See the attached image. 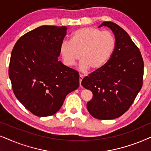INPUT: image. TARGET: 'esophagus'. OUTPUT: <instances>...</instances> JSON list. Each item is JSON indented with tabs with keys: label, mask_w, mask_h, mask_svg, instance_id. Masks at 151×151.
<instances>
[{
	"label": "esophagus",
	"mask_w": 151,
	"mask_h": 151,
	"mask_svg": "<svg viewBox=\"0 0 151 151\" xmlns=\"http://www.w3.org/2000/svg\"><path fill=\"white\" fill-rule=\"evenodd\" d=\"M83 75H82V74H80V77H79V82H80V86H81V82H82V80L83 79Z\"/></svg>",
	"instance_id": "esophagus-1"
}]
</instances>
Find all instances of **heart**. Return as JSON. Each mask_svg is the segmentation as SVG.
<instances>
[{"label":"heart","instance_id":"heart-1","mask_svg":"<svg viewBox=\"0 0 151 151\" xmlns=\"http://www.w3.org/2000/svg\"><path fill=\"white\" fill-rule=\"evenodd\" d=\"M115 47V39L112 33L84 27L73 33L71 42H63L60 53L64 63L68 67L75 65L81 55L80 69L86 72L89 69L93 71L101 69L110 59Z\"/></svg>","mask_w":151,"mask_h":151}]
</instances>
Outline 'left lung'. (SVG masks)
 <instances>
[{
	"mask_svg": "<svg viewBox=\"0 0 151 151\" xmlns=\"http://www.w3.org/2000/svg\"><path fill=\"white\" fill-rule=\"evenodd\" d=\"M112 30L115 47L108 62L82 80L93 93L86 107L93 117L113 119L129 110L143 84L144 61L129 34L117 24L105 21L100 27Z\"/></svg>",
	"mask_w": 151,
	"mask_h": 151,
	"instance_id": "obj_1",
	"label": "left lung"
}]
</instances>
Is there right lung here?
I'll return each mask as SVG.
<instances>
[{"mask_svg": "<svg viewBox=\"0 0 151 151\" xmlns=\"http://www.w3.org/2000/svg\"><path fill=\"white\" fill-rule=\"evenodd\" d=\"M66 26L43 25L20 37L12 51L9 77L16 98L33 114L47 117L79 86V73L58 61Z\"/></svg>", "mask_w": 151, "mask_h": 151, "instance_id": "obj_1", "label": "right lung"}]
</instances>
